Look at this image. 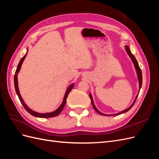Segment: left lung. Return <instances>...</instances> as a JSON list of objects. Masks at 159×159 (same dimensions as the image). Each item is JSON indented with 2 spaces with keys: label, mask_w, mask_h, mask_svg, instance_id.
<instances>
[{
  "label": "left lung",
  "mask_w": 159,
  "mask_h": 159,
  "mask_svg": "<svg viewBox=\"0 0 159 159\" xmlns=\"http://www.w3.org/2000/svg\"><path fill=\"white\" fill-rule=\"evenodd\" d=\"M125 50H126V51H127V53L128 54V55L129 56V57H131V60H132V61H133V64H134V68H135V69H136L137 74V78H138L139 84V92H138V94L137 95L135 99H134V102H133V103H132V105H131V106H130L129 107H128L127 109L122 111H121V112L117 113H115V114H111V115H107V114H104V113H102V112H100L99 111L97 108H96L95 105H94V102H93V98H92V95H91V93H89V98H90V99H91V104H92V106H93V109H95V111L97 112V113H98L100 114V115H105V116H114V115H119V114H122V113H123L127 112L129 110H130V109H131L132 108V107L134 105V103H135L136 100H137V98L138 95H139V91H140V89H141V88L142 81H143V77H142V71H141V70L140 69V68H139V64H138V62H137V60H136V58H135V57H134V55L132 54V53L131 52V50H130L129 47L128 46H125Z\"/></svg>",
  "instance_id": "8db88e82"
}]
</instances>
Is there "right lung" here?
<instances>
[{
	"mask_svg": "<svg viewBox=\"0 0 159 159\" xmlns=\"http://www.w3.org/2000/svg\"><path fill=\"white\" fill-rule=\"evenodd\" d=\"M27 53H28V51L26 52V54L25 56H24V57H22V58L20 60V62H19V64H18V65L17 66L16 72H15V75H14V87H15V90H16V94L18 95V98H19V99H20L21 103L23 105V107H25V109L26 110V111L29 113L30 115H33V116L36 117H40V118H50V117H56V116H57V115H58L61 113L62 109H63V108L64 107L66 103L67 98H68V95L69 93L70 92V91L72 89H73L74 84H71L69 86V87L68 88V89H66V93H65L64 99H63V102H62L61 104L60 105V107L57 108L56 110L54 111L50 112V113H38V112L34 111L32 110L31 109H30L29 107L27 106V105L25 103V102H24V100L22 98L21 95L20 94V92H19V89H18V77H17L18 76V72L20 71V70L21 66H22V62L24 61V60H25V57H26V56L27 55Z\"/></svg>",
	"mask_w": 159,
	"mask_h": 159,
	"instance_id": "obj_1",
	"label": "right lung"
}]
</instances>
